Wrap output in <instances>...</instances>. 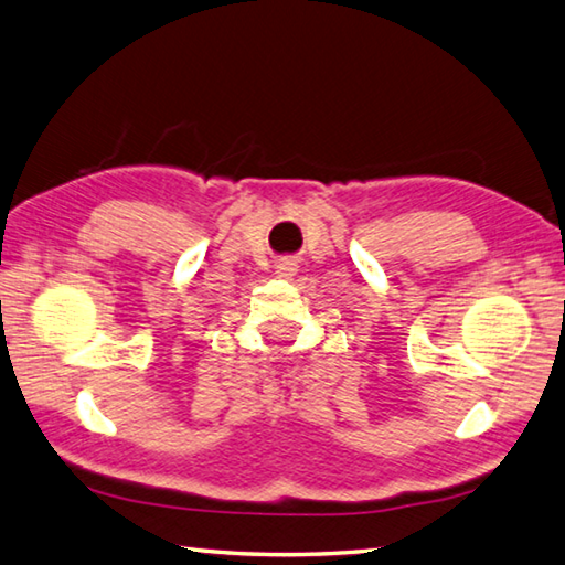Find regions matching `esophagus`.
Here are the masks:
<instances>
[{
  "mask_svg": "<svg viewBox=\"0 0 565 565\" xmlns=\"http://www.w3.org/2000/svg\"><path fill=\"white\" fill-rule=\"evenodd\" d=\"M275 268H278L275 273H278L280 278H292V275L297 273V260L295 258H280L278 266H275Z\"/></svg>",
  "mask_w": 565,
  "mask_h": 565,
  "instance_id": "34e87169",
  "label": "esophagus"
}]
</instances>
